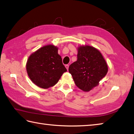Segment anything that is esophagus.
Wrapping results in <instances>:
<instances>
[{"instance_id": "obj_1", "label": "esophagus", "mask_w": 134, "mask_h": 134, "mask_svg": "<svg viewBox=\"0 0 134 134\" xmlns=\"http://www.w3.org/2000/svg\"><path fill=\"white\" fill-rule=\"evenodd\" d=\"M65 68H66L67 70H68V69H69V65H65Z\"/></svg>"}]
</instances>
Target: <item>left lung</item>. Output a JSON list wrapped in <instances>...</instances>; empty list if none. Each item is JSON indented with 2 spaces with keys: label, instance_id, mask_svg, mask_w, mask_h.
Returning <instances> with one entry per match:
<instances>
[{
  "label": "left lung",
  "instance_id": "obj_1",
  "mask_svg": "<svg viewBox=\"0 0 134 134\" xmlns=\"http://www.w3.org/2000/svg\"><path fill=\"white\" fill-rule=\"evenodd\" d=\"M77 51V60L70 65L69 72L76 86L88 92L107 74L108 65L100 52L92 46H80Z\"/></svg>",
  "mask_w": 134,
  "mask_h": 134
}]
</instances>
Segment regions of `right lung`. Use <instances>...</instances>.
Wrapping results in <instances>:
<instances>
[{"instance_id":"right-lung-1","label":"right lung","mask_w":134,"mask_h":134,"mask_svg":"<svg viewBox=\"0 0 134 134\" xmlns=\"http://www.w3.org/2000/svg\"><path fill=\"white\" fill-rule=\"evenodd\" d=\"M58 48L48 44L31 54L27 60L26 72L35 85L47 89L55 86L67 70L58 54Z\"/></svg>"}]
</instances>
